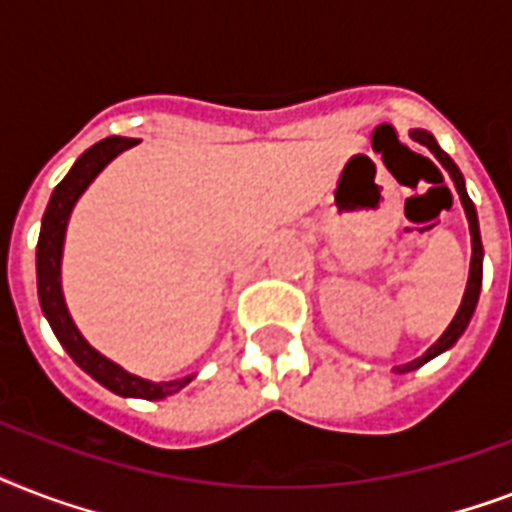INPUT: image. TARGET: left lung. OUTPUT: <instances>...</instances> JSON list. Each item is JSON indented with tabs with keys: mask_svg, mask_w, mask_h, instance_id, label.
<instances>
[{
	"mask_svg": "<svg viewBox=\"0 0 512 512\" xmlns=\"http://www.w3.org/2000/svg\"><path fill=\"white\" fill-rule=\"evenodd\" d=\"M412 140L422 143L425 148H430V154L436 156L438 162L444 164V170L449 172V177L454 180V188L460 193V201L462 207H465V215H468V225H470V244H473V257H470V276H468V287H465V295H462V303H460V311L457 316L452 319V324L446 327V332L438 337L433 345H430L420 358H414L409 364L398 366L396 372H414V369H420L422 364H428L430 358H436L438 353H444L454 345V342L460 340L462 332L468 329L470 319H473V311H476L478 305V295H481V276H484V244H481V231H478V215H476V207H473V201H470L468 191H465V177H462L460 167L452 162V156L441 151V146L436 143V138L430 135L428 130H412L409 132Z\"/></svg>",
	"mask_w": 512,
	"mask_h": 512,
	"instance_id": "8db88e82",
	"label": "left lung"
}]
</instances>
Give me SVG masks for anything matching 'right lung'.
Returning a JSON list of instances; mask_svg holds the SVG:
<instances>
[{
	"label": "right lung",
	"instance_id": "add662e5",
	"mask_svg": "<svg viewBox=\"0 0 512 512\" xmlns=\"http://www.w3.org/2000/svg\"><path fill=\"white\" fill-rule=\"evenodd\" d=\"M135 143H138L135 138H116V135L100 140L92 148H87L76 159L74 167L68 170V175L55 185L50 204L44 209L42 231H39V244H36V289H39L42 313L50 321L55 337L66 348L68 356L74 358L92 380H98L103 388H108L116 396L159 401V398H167L177 390H183L193 380V374L170 382H151L114 364L111 358L92 348L90 342L82 337V332L76 329L74 319H71V313L66 308V300H63V289H60V260H63V241H66L71 209L79 201V196L87 191V185L100 175V170L122 151L135 146Z\"/></svg>",
	"mask_w": 512,
	"mask_h": 512
}]
</instances>
